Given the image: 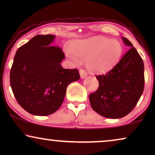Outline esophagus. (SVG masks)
<instances>
[{"instance_id": "34e87169", "label": "esophagus", "mask_w": 155, "mask_h": 155, "mask_svg": "<svg viewBox=\"0 0 155 155\" xmlns=\"http://www.w3.org/2000/svg\"><path fill=\"white\" fill-rule=\"evenodd\" d=\"M79 73H80V78H81L82 79H84V78H85L87 76V74L85 71H84V70H83V69H80Z\"/></svg>"}]
</instances>
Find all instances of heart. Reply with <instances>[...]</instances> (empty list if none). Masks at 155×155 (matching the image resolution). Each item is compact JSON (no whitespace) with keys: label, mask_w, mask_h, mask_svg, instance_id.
<instances>
[{"label":"heart","mask_w":155,"mask_h":155,"mask_svg":"<svg viewBox=\"0 0 155 155\" xmlns=\"http://www.w3.org/2000/svg\"><path fill=\"white\" fill-rule=\"evenodd\" d=\"M65 54L73 64L80 65L86 60V66L94 73H107L121 58L124 48L116 39L103 37H92L72 42L71 46L65 45Z\"/></svg>","instance_id":"1"}]
</instances>
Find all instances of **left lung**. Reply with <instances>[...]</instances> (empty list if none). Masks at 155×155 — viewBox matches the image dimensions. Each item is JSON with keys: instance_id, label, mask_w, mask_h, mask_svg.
I'll return each instance as SVG.
<instances>
[{"instance_id": "8db88e82", "label": "left lung", "mask_w": 155, "mask_h": 155, "mask_svg": "<svg viewBox=\"0 0 155 155\" xmlns=\"http://www.w3.org/2000/svg\"><path fill=\"white\" fill-rule=\"evenodd\" d=\"M121 39L130 48L109 73L96 76L99 88L89 96L94 111L109 118L128 115L136 106L144 89L143 59L128 39Z\"/></svg>"}]
</instances>
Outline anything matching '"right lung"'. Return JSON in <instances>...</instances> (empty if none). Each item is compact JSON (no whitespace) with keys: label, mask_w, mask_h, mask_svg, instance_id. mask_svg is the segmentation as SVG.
I'll return each instance as SVG.
<instances>
[{"label":"right lung","mask_w":155,"mask_h":155,"mask_svg":"<svg viewBox=\"0 0 155 155\" xmlns=\"http://www.w3.org/2000/svg\"><path fill=\"white\" fill-rule=\"evenodd\" d=\"M56 36H35L15 55L10 74V86L19 104L35 116L56 111L64 100L66 88L80 79L77 69H64L65 55L51 46Z\"/></svg>","instance_id":"right-lung-1"}]
</instances>
